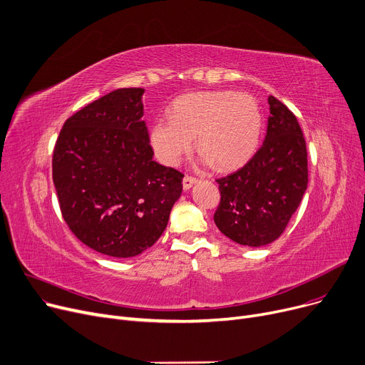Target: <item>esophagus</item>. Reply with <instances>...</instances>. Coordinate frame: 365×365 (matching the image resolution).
I'll return each instance as SVG.
<instances>
[{
  "instance_id": "1",
  "label": "esophagus",
  "mask_w": 365,
  "mask_h": 365,
  "mask_svg": "<svg viewBox=\"0 0 365 365\" xmlns=\"http://www.w3.org/2000/svg\"><path fill=\"white\" fill-rule=\"evenodd\" d=\"M197 182H198V179H195V178L185 176V178H183V189H185V190H189Z\"/></svg>"
}]
</instances>
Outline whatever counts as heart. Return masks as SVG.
Listing matches in <instances>:
<instances>
[{
  "label": "heart",
  "mask_w": 365,
  "mask_h": 365,
  "mask_svg": "<svg viewBox=\"0 0 365 365\" xmlns=\"http://www.w3.org/2000/svg\"><path fill=\"white\" fill-rule=\"evenodd\" d=\"M263 128L262 112L250 94L197 91L171 105V118H158L150 127V145L165 165H178L194 148L202 165L235 170L256 153Z\"/></svg>",
  "instance_id": "b5f03b06"
}]
</instances>
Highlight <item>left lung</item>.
<instances>
[{"mask_svg":"<svg viewBox=\"0 0 365 365\" xmlns=\"http://www.w3.org/2000/svg\"><path fill=\"white\" fill-rule=\"evenodd\" d=\"M263 145L242 168L217 180L215 223L229 240L262 247L289 225L308 187V153L293 112L274 96Z\"/></svg>","mask_w":365,"mask_h":365,"instance_id":"obj_1","label":"left lung"}]
</instances>
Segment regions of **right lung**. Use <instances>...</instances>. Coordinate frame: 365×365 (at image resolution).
Here are the masks:
<instances>
[{"label": "right lung", "mask_w": 365, "mask_h": 365, "mask_svg": "<svg viewBox=\"0 0 365 365\" xmlns=\"http://www.w3.org/2000/svg\"><path fill=\"white\" fill-rule=\"evenodd\" d=\"M143 88L108 93L63 124L53 152V182L65 222L105 256L143 253L163 235L183 175L153 161Z\"/></svg>", "instance_id": "1"}]
</instances>
